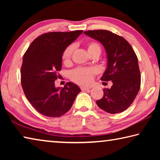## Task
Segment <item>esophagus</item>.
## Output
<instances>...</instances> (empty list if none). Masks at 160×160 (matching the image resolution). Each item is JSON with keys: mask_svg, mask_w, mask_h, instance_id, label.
<instances>
[{"mask_svg": "<svg viewBox=\"0 0 160 160\" xmlns=\"http://www.w3.org/2000/svg\"><path fill=\"white\" fill-rule=\"evenodd\" d=\"M80 89L82 91H86V90H90V88H87V87H81Z\"/></svg>", "mask_w": 160, "mask_h": 160, "instance_id": "1", "label": "esophagus"}]
</instances>
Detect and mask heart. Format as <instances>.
<instances>
[{
    "mask_svg": "<svg viewBox=\"0 0 160 160\" xmlns=\"http://www.w3.org/2000/svg\"><path fill=\"white\" fill-rule=\"evenodd\" d=\"M87 48L90 55L94 53L100 54L102 51L101 47L98 43L91 42L87 44ZM74 50V46L70 45L64 50L62 54V59L65 64H68L71 60L72 53ZM95 70L92 68H78L72 70L70 73V79L74 82L80 85H89L92 82Z\"/></svg>",
    "mask_w": 160,
    "mask_h": 160,
    "instance_id": "heart-1",
    "label": "heart"
}]
</instances>
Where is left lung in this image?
<instances>
[{"instance_id":"left-lung-1","label":"left lung","mask_w":160,"mask_h":160,"mask_svg":"<svg viewBox=\"0 0 160 160\" xmlns=\"http://www.w3.org/2000/svg\"><path fill=\"white\" fill-rule=\"evenodd\" d=\"M99 42L107 52V67L101 78L112 80L110 89H104V96L96 102L100 109L110 113L122 112L134 101L140 88V72L136 54L122 37L103 29L84 32Z\"/></svg>"}]
</instances>
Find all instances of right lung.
Wrapping results in <instances>:
<instances>
[{
    "label": "right lung",
    "mask_w": 160,
    "mask_h": 160,
    "mask_svg": "<svg viewBox=\"0 0 160 160\" xmlns=\"http://www.w3.org/2000/svg\"><path fill=\"white\" fill-rule=\"evenodd\" d=\"M82 30L48 32L36 38L24 54L21 84L27 99L38 112L59 117L71 108L79 87L71 82L56 88L55 80L62 67V54Z\"/></svg>",
    "instance_id": "obj_1"
}]
</instances>
